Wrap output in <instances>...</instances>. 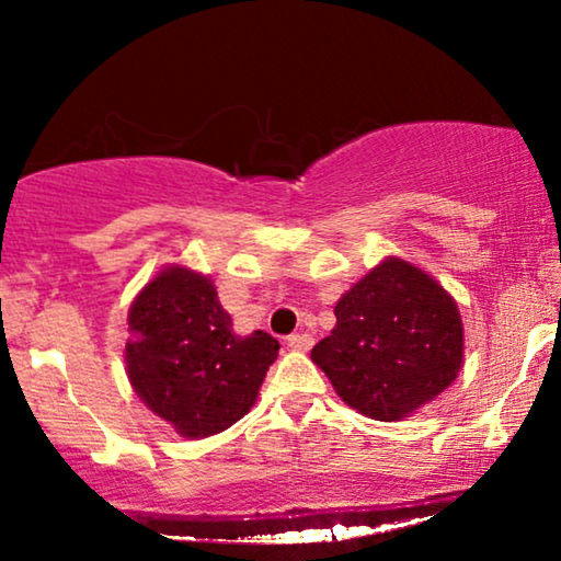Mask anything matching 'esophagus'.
Here are the masks:
<instances>
[{
    "instance_id": "esophagus-1",
    "label": "esophagus",
    "mask_w": 561,
    "mask_h": 561,
    "mask_svg": "<svg viewBox=\"0 0 561 561\" xmlns=\"http://www.w3.org/2000/svg\"><path fill=\"white\" fill-rule=\"evenodd\" d=\"M286 342H288V347H290V350L306 352V350H311L313 336H311V334H306V332H298V334H290Z\"/></svg>"
}]
</instances>
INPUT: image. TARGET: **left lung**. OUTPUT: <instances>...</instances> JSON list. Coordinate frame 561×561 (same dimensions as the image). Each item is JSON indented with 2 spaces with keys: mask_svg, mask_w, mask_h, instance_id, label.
<instances>
[{
  "mask_svg": "<svg viewBox=\"0 0 561 561\" xmlns=\"http://www.w3.org/2000/svg\"><path fill=\"white\" fill-rule=\"evenodd\" d=\"M336 327L311 350L336 396L375 421H401L462 370L459 309L432 275L386 257L334 306Z\"/></svg>",
  "mask_w": 561,
  "mask_h": 561,
  "instance_id": "obj_1",
  "label": "left lung"
}]
</instances>
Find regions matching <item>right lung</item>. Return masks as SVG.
<instances>
[{
    "label": "right lung",
    "instance_id": "right-lung-1",
    "mask_svg": "<svg viewBox=\"0 0 561 561\" xmlns=\"http://www.w3.org/2000/svg\"><path fill=\"white\" fill-rule=\"evenodd\" d=\"M127 378L148 409L186 439L225 432L257 401L280 344L240 336L209 275L168 265L129 306Z\"/></svg>",
    "mask_w": 561,
    "mask_h": 561
}]
</instances>
